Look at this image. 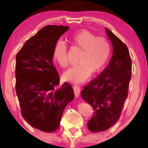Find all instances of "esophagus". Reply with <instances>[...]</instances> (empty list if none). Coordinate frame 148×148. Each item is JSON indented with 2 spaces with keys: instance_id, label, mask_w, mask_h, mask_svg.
<instances>
[{
  "instance_id": "esophagus-1",
  "label": "esophagus",
  "mask_w": 148,
  "mask_h": 148,
  "mask_svg": "<svg viewBox=\"0 0 148 148\" xmlns=\"http://www.w3.org/2000/svg\"><path fill=\"white\" fill-rule=\"evenodd\" d=\"M73 90H74V94L75 96L76 97H79L80 94V88L77 85H74L73 86Z\"/></svg>"
}]
</instances>
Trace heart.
<instances>
[{"instance_id":"heart-1","label":"heart","mask_w":148,"mask_h":148,"mask_svg":"<svg viewBox=\"0 0 148 148\" xmlns=\"http://www.w3.org/2000/svg\"><path fill=\"white\" fill-rule=\"evenodd\" d=\"M73 45L81 48L76 65L69 69L64 73V79L80 83L86 80L92 72L100 71L106 65L110 54V46L106 38H96L92 32L86 29L80 30L70 36ZM67 50L66 44L58 40L53 48V57L62 67L68 65Z\"/></svg>"}]
</instances>
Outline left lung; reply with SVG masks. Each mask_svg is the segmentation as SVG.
Here are the masks:
<instances>
[{
  "mask_svg": "<svg viewBox=\"0 0 148 148\" xmlns=\"http://www.w3.org/2000/svg\"><path fill=\"white\" fill-rule=\"evenodd\" d=\"M105 30L112 44V58L108 66L81 92L94 110L88 122V129L94 133L106 130L118 121L131 79L132 62L128 48L108 28Z\"/></svg>",
  "mask_w": 148,
  "mask_h": 148,
  "instance_id": "1",
  "label": "left lung"
}]
</instances>
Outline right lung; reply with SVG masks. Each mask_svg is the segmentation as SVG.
<instances>
[{
    "instance_id": "add662e5",
    "label": "right lung",
    "mask_w": 148,
    "mask_h": 148,
    "mask_svg": "<svg viewBox=\"0 0 148 148\" xmlns=\"http://www.w3.org/2000/svg\"><path fill=\"white\" fill-rule=\"evenodd\" d=\"M69 26L47 25L24 44L16 55L15 89L23 119L46 133L59 127L62 114L74 98L72 87L64 83L52 64L53 48Z\"/></svg>"
}]
</instances>
